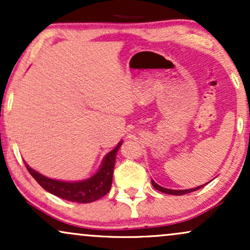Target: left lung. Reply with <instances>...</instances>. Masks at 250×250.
<instances>
[{
    "label": "left lung",
    "instance_id": "1",
    "mask_svg": "<svg viewBox=\"0 0 250 250\" xmlns=\"http://www.w3.org/2000/svg\"><path fill=\"white\" fill-rule=\"evenodd\" d=\"M209 183V182H208ZM151 185L154 186L155 189H157L159 191H161V193H166V194H170V195H185V194H188V193H191V191H195L197 190V189L202 188L203 186H200V187H196V188H191V189H183V190H174V189H167V188H163L161 186H159L157 183H155L153 180H151ZM207 185V183H206Z\"/></svg>",
    "mask_w": 250,
    "mask_h": 250
}]
</instances>
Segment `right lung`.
I'll return each instance as SVG.
<instances>
[{"mask_svg":"<svg viewBox=\"0 0 250 250\" xmlns=\"http://www.w3.org/2000/svg\"><path fill=\"white\" fill-rule=\"evenodd\" d=\"M122 146V141L116 146L110 153H108L103 159L101 167L95 175L87 180L76 181V182H65L49 179L44 175L37 173L33 168L25 163L28 171L37 181L40 186L50 194L61 197L63 200L71 201L77 203H90L101 199L110 190L113 182V171L115 166L116 153Z\"/></svg>","mask_w":250,"mask_h":250,"instance_id":"add662e5","label":"right lung"}]
</instances>
